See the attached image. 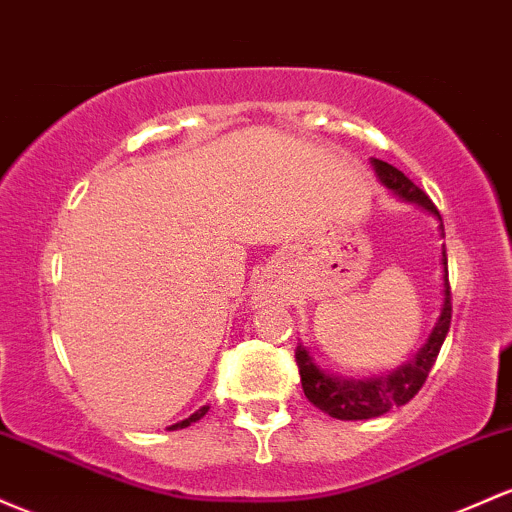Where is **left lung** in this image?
<instances>
[{"label":"left lung","mask_w":512,"mask_h":512,"mask_svg":"<svg viewBox=\"0 0 512 512\" xmlns=\"http://www.w3.org/2000/svg\"><path fill=\"white\" fill-rule=\"evenodd\" d=\"M372 167L379 177V182L384 184L389 192H393L398 199L413 201V204L423 206L425 211H430L432 216L440 218V211L435 209V204L428 199V194L420 187H415L411 179L406 177L401 170L389 165L384 160H374ZM440 235L445 238V228H442L440 218ZM442 311L437 318L435 328L425 340V345L415 352L411 362H406L403 367H398L396 372L379 376V379H345V376H333L318 367L316 359L311 352L299 342L296 347V364H299L301 374V386L306 393L308 401L313 406L320 408L323 413H328L330 418L338 420H369L379 418V415L389 413L391 408L406 406L408 401L423 389L425 379H428L432 364H435L437 355H440L442 342L447 338L449 320H452V294H449V279H447V252L442 247Z\"/></svg>","instance_id":"obj_1"}]
</instances>
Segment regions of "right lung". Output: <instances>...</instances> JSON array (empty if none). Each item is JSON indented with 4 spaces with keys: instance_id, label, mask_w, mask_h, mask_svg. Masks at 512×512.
I'll use <instances>...</instances> for the list:
<instances>
[{
    "instance_id": "add662e5",
    "label": "right lung",
    "mask_w": 512,
    "mask_h": 512,
    "mask_svg": "<svg viewBox=\"0 0 512 512\" xmlns=\"http://www.w3.org/2000/svg\"><path fill=\"white\" fill-rule=\"evenodd\" d=\"M206 413H209V406H201L199 411H196L194 415H189L187 420H179V423L170 425V430H182V428H187V425H192V423H196V420H201V418H204Z\"/></svg>"
}]
</instances>
